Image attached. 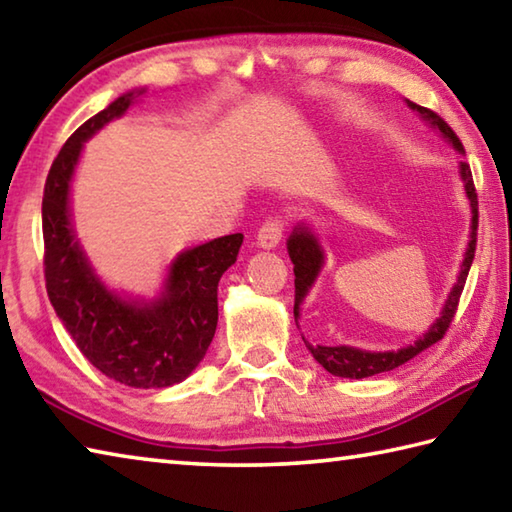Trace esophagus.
I'll return each mask as SVG.
<instances>
[{
  "instance_id": "1",
  "label": "esophagus",
  "mask_w": 512,
  "mask_h": 512,
  "mask_svg": "<svg viewBox=\"0 0 512 512\" xmlns=\"http://www.w3.org/2000/svg\"><path fill=\"white\" fill-rule=\"evenodd\" d=\"M281 238H283V220L269 218L265 220L263 227L258 229L256 243L263 249H274L278 243H281Z\"/></svg>"
}]
</instances>
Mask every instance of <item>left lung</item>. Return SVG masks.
<instances>
[{
	"label": "left lung",
	"mask_w": 512,
	"mask_h": 512,
	"mask_svg": "<svg viewBox=\"0 0 512 512\" xmlns=\"http://www.w3.org/2000/svg\"><path fill=\"white\" fill-rule=\"evenodd\" d=\"M408 106L412 111H417L423 120H426L430 127L439 129V133L443 138H446L455 151L459 153H466L464 151V144L457 138V133L448 127V122L439 118L435 111L426 109V106H419L410 100H406ZM459 176L464 180V189H466V196L470 200V211H472V223H470V240H468V247H466V254H464V263H461L459 269V276H457V283L452 285L450 294H448V301L443 305L441 316L437 318L435 323L430 325V330L419 336L417 341L408 347H401V350H388V352H370V350H359V347H352V345H312L307 343L305 345L307 350L312 352L314 359L323 365V368L334 374V376H343V379H365V376H374V374H381V372H390L394 368H399V365L408 363L410 359H414L419 352L426 350L432 343H437L443 339V334L448 332V327L452 323V316L457 312V305H459V296L464 292V285H466V278L470 272V265H472V258H475V247H477V225H479V211H477V191H475V182H472V173L470 167L466 162H459ZM287 254L292 258L294 263V287H296V294H294V318H296V325H298V316H301V305L305 301V296L310 294L312 285L316 283L318 274H321V269L325 265V252L321 243H318V236L312 231V227L307 223H298L294 227L292 234L287 238Z\"/></svg>",
	"instance_id": "obj_1"
}]
</instances>
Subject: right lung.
<instances>
[{
    "label": "right lung",
    "instance_id": "right-lung-1",
    "mask_svg": "<svg viewBox=\"0 0 512 512\" xmlns=\"http://www.w3.org/2000/svg\"><path fill=\"white\" fill-rule=\"evenodd\" d=\"M142 93L120 95L66 140L44 185L42 231L46 292L66 332L109 379L151 390L185 381L207 354L218 325V281L236 263L243 234L178 254L151 301L122 296L100 281L71 225V180L84 142L122 118Z\"/></svg>",
    "mask_w": 512,
    "mask_h": 512
}]
</instances>
